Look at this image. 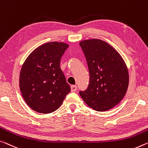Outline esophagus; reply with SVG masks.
Masks as SVG:
<instances>
[{
  "instance_id": "obj_1",
  "label": "esophagus",
  "mask_w": 148,
  "mask_h": 148,
  "mask_svg": "<svg viewBox=\"0 0 148 148\" xmlns=\"http://www.w3.org/2000/svg\"><path fill=\"white\" fill-rule=\"evenodd\" d=\"M77 90V86H71V91L72 92H74Z\"/></svg>"
}]
</instances>
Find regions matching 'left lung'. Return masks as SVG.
Instances as JSON below:
<instances>
[{"instance_id":"8db88e82","label":"left lung","mask_w":148,"mask_h":148,"mask_svg":"<svg viewBox=\"0 0 148 148\" xmlns=\"http://www.w3.org/2000/svg\"><path fill=\"white\" fill-rule=\"evenodd\" d=\"M86 58L90 83L79 95L89 107L97 111L113 108L123 99L128 90V70L120 54L100 39L79 42Z\"/></svg>"}]
</instances>
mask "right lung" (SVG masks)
Returning a JSON list of instances; mask_svg holds the SVG:
<instances>
[{"mask_svg":"<svg viewBox=\"0 0 148 148\" xmlns=\"http://www.w3.org/2000/svg\"><path fill=\"white\" fill-rule=\"evenodd\" d=\"M69 45L63 42L41 45L29 54L22 65L19 85L22 97L32 109L53 112L70 91L60 62Z\"/></svg>","mask_w":148,"mask_h":148,"instance_id":"obj_1","label":"right lung"}]
</instances>
